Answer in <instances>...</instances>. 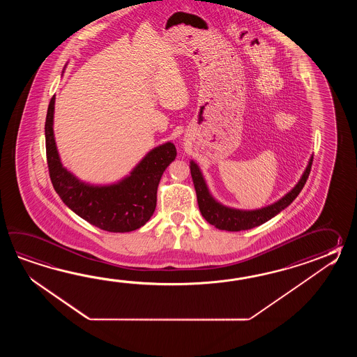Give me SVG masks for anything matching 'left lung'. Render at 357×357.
I'll list each match as a JSON object with an SVG mask.
<instances>
[{
    "label": "left lung",
    "instance_id": "8db88e82",
    "mask_svg": "<svg viewBox=\"0 0 357 357\" xmlns=\"http://www.w3.org/2000/svg\"><path fill=\"white\" fill-rule=\"evenodd\" d=\"M311 165H312V157L309 160V165L303 171V176L297 182L296 186L289 191L284 197H281L273 204L255 209V211H243V209H235V208L220 204L209 192L203 174L194 160L190 162V171H191V177L197 191V205L205 220L218 229L245 231V229L258 227L260 225L266 223V220L273 218L274 215L282 212L284 208H287L296 199L297 195L305 186L306 180L310 175Z\"/></svg>",
    "mask_w": 357,
    "mask_h": 357
}]
</instances>
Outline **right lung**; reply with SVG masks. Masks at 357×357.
<instances>
[{
  "mask_svg": "<svg viewBox=\"0 0 357 357\" xmlns=\"http://www.w3.org/2000/svg\"><path fill=\"white\" fill-rule=\"evenodd\" d=\"M54 99L47 111L45 134L50 177L61 200L79 217L108 232H130L144 226L155 211L160 177L176 158L175 145L168 142L155 146L116 183H86L62 166L54 142Z\"/></svg>",
  "mask_w": 357,
  "mask_h": 357,
  "instance_id": "right-lung-1",
  "label": "right lung"
}]
</instances>
